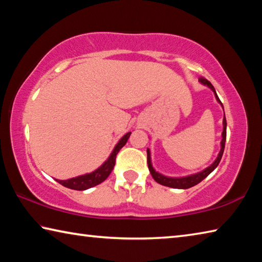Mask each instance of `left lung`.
Here are the masks:
<instances>
[{
	"mask_svg": "<svg viewBox=\"0 0 262 262\" xmlns=\"http://www.w3.org/2000/svg\"><path fill=\"white\" fill-rule=\"evenodd\" d=\"M199 82L203 85H206L210 89V90L214 92L215 95V98L216 100L219 101V103L222 105L221 100L219 98V96H217L216 91H215V88L212 86V84L208 81V79L200 77L199 78ZM222 107H223V105H222ZM225 140H227V119H225V115L223 118V132H222V141H221V150L219 152V156L214 161V163L209 165L208 167H206L205 170H202L201 172H198V173H194V174H190V176H186V177H167V176H164L162 173H159L156 170H155L154 166H152V163H151V155H150V150L147 149V155H148V167H149V171L150 173H151L152 178L155 179V181H157L158 184H161L163 186H167V187H172V188H179V189H187L193 187V186L198 185L199 183H201V181L206 178V177L209 176L212 171L215 170L219 165L220 162H221V158L223 156V152H224V147H225Z\"/></svg>",
	"mask_w": 262,
	"mask_h": 262,
	"instance_id": "1",
	"label": "left lung"
}]
</instances>
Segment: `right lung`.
<instances>
[{"label": "right lung", "mask_w": 262, "mask_h": 262, "mask_svg": "<svg viewBox=\"0 0 262 262\" xmlns=\"http://www.w3.org/2000/svg\"><path fill=\"white\" fill-rule=\"evenodd\" d=\"M130 134L132 133L128 132L127 134L123 135L121 139L119 140V142L112 150V152H111L108 158L106 159V161L101 164L98 168H96L95 171L90 172V173L75 177V178H70L67 180H59V179H55V180L62 186H64V187L75 189V190H85L88 188H91L94 187V186L101 184L110 176L111 172H112L113 167L115 165V157H117L118 152L120 151V149L127 143Z\"/></svg>", "instance_id": "obj_1"}]
</instances>
